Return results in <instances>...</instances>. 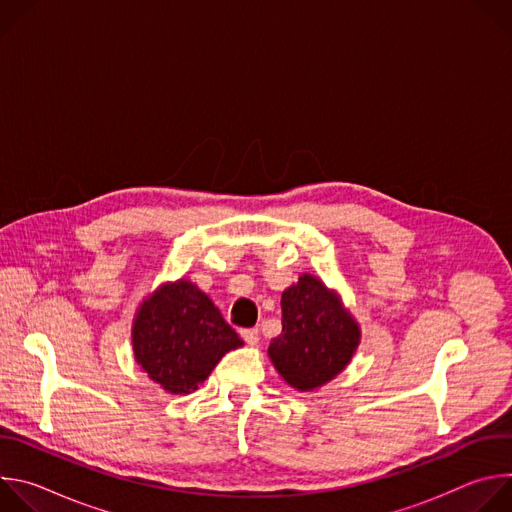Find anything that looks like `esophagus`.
<instances>
[{"label": "esophagus", "instance_id": "34e87169", "mask_svg": "<svg viewBox=\"0 0 512 512\" xmlns=\"http://www.w3.org/2000/svg\"><path fill=\"white\" fill-rule=\"evenodd\" d=\"M241 336H243V340H245L247 344H251V346L259 344V330H257V328H245V330H241Z\"/></svg>", "mask_w": 512, "mask_h": 512}]
</instances>
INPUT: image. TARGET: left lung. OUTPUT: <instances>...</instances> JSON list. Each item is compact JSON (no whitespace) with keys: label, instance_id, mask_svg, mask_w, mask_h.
<instances>
[{"label":"left lung","instance_id":"8db88e82","mask_svg":"<svg viewBox=\"0 0 512 512\" xmlns=\"http://www.w3.org/2000/svg\"><path fill=\"white\" fill-rule=\"evenodd\" d=\"M281 326L267 352L298 391H314L340 375L360 342V328L336 291L310 273L283 291Z\"/></svg>","mask_w":512,"mask_h":512}]
</instances>
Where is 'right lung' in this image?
Here are the masks:
<instances>
[{"instance_id": "obj_1", "label": "right lung", "mask_w": 512, "mask_h": 512, "mask_svg": "<svg viewBox=\"0 0 512 512\" xmlns=\"http://www.w3.org/2000/svg\"><path fill=\"white\" fill-rule=\"evenodd\" d=\"M131 342L141 371L174 395L196 391L218 360L243 346L212 300L188 279L164 283L143 300Z\"/></svg>"}]
</instances>
